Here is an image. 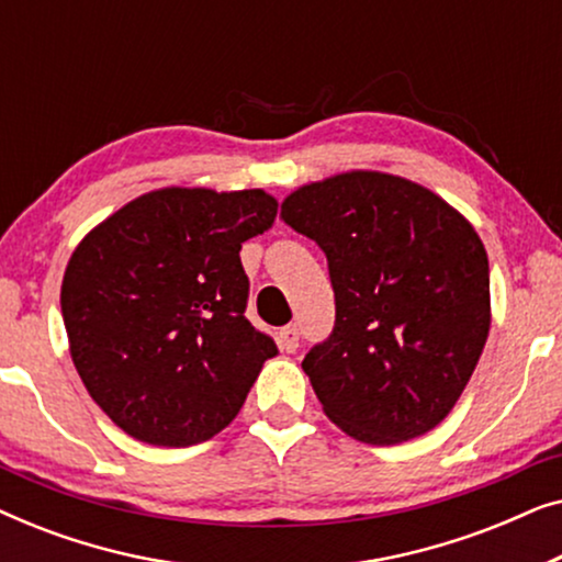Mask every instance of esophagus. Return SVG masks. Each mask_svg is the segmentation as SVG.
<instances>
[{
    "label": "esophagus",
    "mask_w": 562,
    "mask_h": 562,
    "mask_svg": "<svg viewBox=\"0 0 562 562\" xmlns=\"http://www.w3.org/2000/svg\"><path fill=\"white\" fill-rule=\"evenodd\" d=\"M279 345H281V350L294 352L299 348V327L296 325L283 327L279 333Z\"/></svg>",
    "instance_id": "esophagus-1"
}]
</instances>
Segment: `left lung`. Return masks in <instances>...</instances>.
<instances>
[{"mask_svg": "<svg viewBox=\"0 0 562 562\" xmlns=\"http://www.w3.org/2000/svg\"><path fill=\"white\" fill-rule=\"evenodd\" d=\"M281 220L327 256L335 327L302 363L327 417L368 445L435 429L491 327L488 256L471 222L435 191L381 171L299 187Z\"/></svg>", "mask_w": 562, "mask_h": 562, "instance_id": "8db88e82", "label": "left lung"}]
</instances>
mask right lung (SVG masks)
<instances>
[{"label":"right lung","instance_id":"right-lung-1","mask_svg":"<svg viewBox=\"0 0 562 562\" xmlns=\"http://www.w3.org/2000/svg\"><path fill=\"white\" fill-rule=\"evenodd\" d=\"M263 189L168 187L97 225L68 260L60 312L89 396L120 429L189 448L237 417L279 348L245 317V240L273 225Z\"/></svg>","mask_w":562,"mask_h":562}]
</instances>
